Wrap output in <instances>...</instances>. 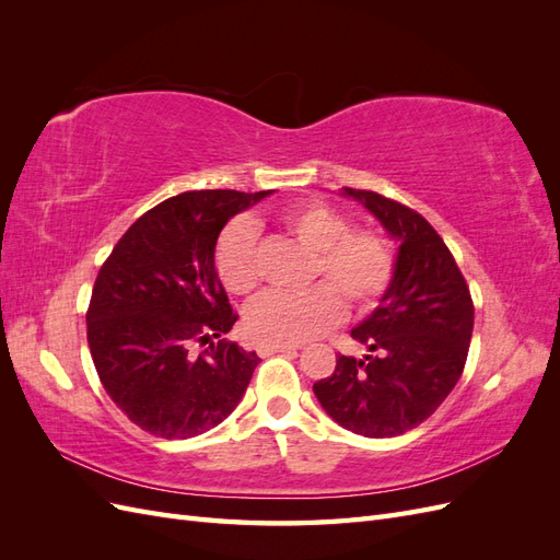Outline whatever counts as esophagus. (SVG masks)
<instances>
[{
	"label": "esophagus",
	"instance_id": "34e87169",
	"mask_svg": "<svg viewBox=\"0 0 560 560\" xmlns=\"http://www.w3.org/2000/svg\"><path fill=\"white\" fill-rule=\"evenodd\" d=\"M296 350H301L299 343H278V346L261 343V346L257 348V352L261 354V358H268V354H273V352H296Z\"/></svg>",
	"mask_w": 560,
	"mask_h": 560
}]
</instances>
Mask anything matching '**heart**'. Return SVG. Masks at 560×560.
<instances>
[{
  "label": "heart",
  "instance_id": "obj_1",
  "mask_svg": "<svg viewBox=\"0 0 560 560\" xmlns=\"http://www.w3.org/2000/svg\"><path fill=\"white\" fill-rule=\"evenodd\" d=\"M280 229L313 252L311 280L303 294H264L245 311V329L259 343H303L336 325L343 313L339 294L352 306H371L393 280V252L378 233L350 231L348 219L325 202H301L280 212ZM217 273L233 294L257 290L261 268L257 231L238 219L219 238Z\"/></svg>",
  "mask_w": 560,
  "mask_h": 560
}]
</instances>
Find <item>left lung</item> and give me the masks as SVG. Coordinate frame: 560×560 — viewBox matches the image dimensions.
I'll list each match as a JSON object with an SVG mask.
<instances>
[{
	"mask_svg": "<svg viewBox=\"0 0 560 560\" xmlns=\"http://www.w3.org/2000/svg\"><path fill=\"white\" fill-rule=\"evenodd\" d=\"M341 196L374 214L399 247L378 306L350 331L369 352L338 354L313 393L341 428L397 436L428 420L463 376L474 329L469 287L425 217L376 191L346 186Z\"/></svg>",
	"mask_w": 560,
	"mask_h": 560,
	"instance_id": "1",
	"label": "left lung"
}]
</instances>
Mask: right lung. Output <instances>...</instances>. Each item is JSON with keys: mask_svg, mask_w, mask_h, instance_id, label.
I'll list each match as a JSON object with an SVG mask.
<instances>
[{"mask_svg": "<svg viewBox=\"0 0 560 560\" xmlns=\"http://www.w3.org/2000/svg\"><path fill=\"white\" fill-rule=\"evenodd\" d=\"M273 191H186L144 212L116 243L86 315L91 358L107 395L163 439L217 428L241 404L257 352L223 338L238 315L214 268L231 217ZM211 346L200 353L195 343Z\"/></svg>", "mask_w": 560, "mask_h": 560, "instance_id": "add662e5", "label": "right lung"}]
</instances>
